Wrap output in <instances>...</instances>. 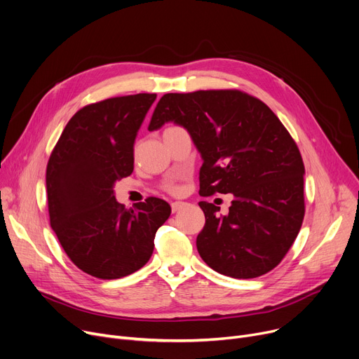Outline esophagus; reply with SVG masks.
I'll return each instance as SVG.
<instances>
[{
  "instance_id": "34e87169",
  "label": "esophagus",
  "mask_w": 359,
  "mask_h": 359,
  "mask_svg": "<svg viewBox=\"0 0 359 359\" xmlns=\"http://www.w3.org/2000/svg\"><path fill=\"white\" fill-rule=\"evenodd\" d=\"M184 206H186L184 202H173V203H172V212L176 213V212H179L182 208H184Z\"/></svg>"
}]
</instances>
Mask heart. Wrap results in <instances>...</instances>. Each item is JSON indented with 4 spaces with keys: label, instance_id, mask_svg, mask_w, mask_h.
Listing matches in <instances>:
<instances>
[{
    "label": "heart",
    "instance_id": "obj_1",
    "mask_svg": "<svg viewBox=\"0 0 359 359\" xmlns=\"http://www.w3.org/2000/svg\"><path fill=\"white\" fill-rule=\"evenodd\" d=\"M165 190H167V192H170V194H179L180 186L176 184V183H169V184H165Z\"/></svg>",
    "mask_w": 359,
    "mask_h": 359
}]
</instances>
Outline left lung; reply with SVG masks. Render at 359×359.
I'll return each mask as SVG.
<instances>
[{"label":"left lung","mask_w":359,"mask_h":359,"mask_svg":"<svg viewBox=\"0 0 359 359\" xmlns=\"http://www.w3.org/2000/svg\"><path fill=\"white\" fill-rule=\"evenodd\" d=\"M173 121L202 154L201 196L232 194L229 213L199 202L205 226L196 247L206 264L233 278H255L277 267L304 218V164L277 115L238 89L165 93L150 131Z\"/></svg>","instance_id":"1"}]
</instances>
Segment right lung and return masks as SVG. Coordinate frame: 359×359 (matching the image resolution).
Instances as JSON below:
<instances>
[{"label": "right lung", "instance_id": "1", "mask_svg": "<svg viewBox=\"0 0 359 359\" xmlns=\"http://www.w3.org/2000/svg\"><path fill=\"white\" fill-rule=\"evenodd\" d=\"M156 93L89 104L69 119L46 170L50 226L74 264L102 280L133 274L150 259L170 205L147 198L133 209L114 196L134 170V141Z\"/></svg>", "mask_w": 359, "mask_h": 359}]
</instances>
